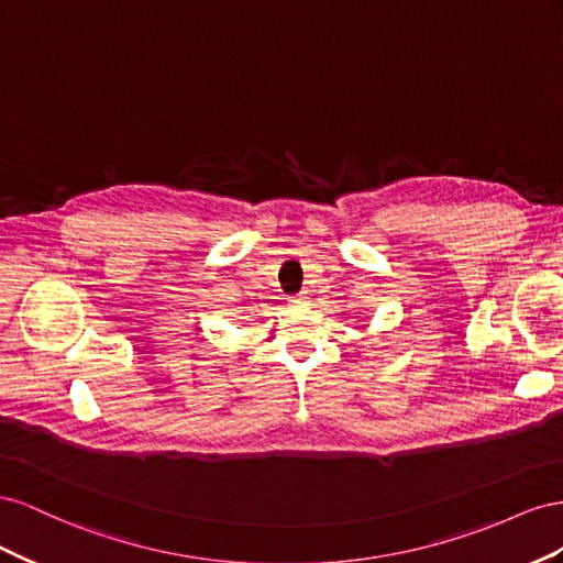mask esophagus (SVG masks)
<instances>
[{"instance_id": "34e87169", "label": "esophagus", "mask_w": 563, "mask_h": 563, "mask_svg": "<svg viewBox=\"0 0 563 563\" xmlns=\"http://www.w3.org/2000/svg\"><path fill=\"white\" fill-rule=\"evenodd\" d=\"M292 303H295V307H303V303H307L309 301V295L307 292H301V295H297V297H292L290 299Z\"/></svg>"}]
</instances>
